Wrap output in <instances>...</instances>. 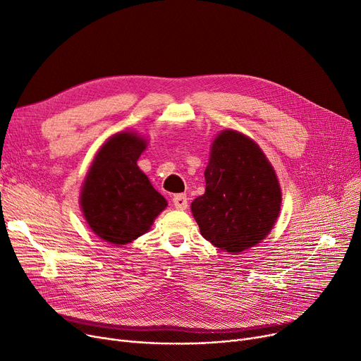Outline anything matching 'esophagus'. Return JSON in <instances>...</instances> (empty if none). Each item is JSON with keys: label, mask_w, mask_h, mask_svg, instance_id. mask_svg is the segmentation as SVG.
Masks as SVG:
<instances>
[{"label": "esophagus", "mask_w": 361, "mask_h": 361, "mask_svg": "<svg viewBox=\"0 0 361 361\" xmlns=\"http://www.w3.org/2000/svg\"><path fill=\"white\" fill-rule=\"evenodd\" d=\"M173 204L176 206V209L184 211V209H187V206H188V199H187L185 195H176L173 197Z\"/></svg>", "instance_id": "34e87169"}]
</instances>
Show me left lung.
Wrapping results in <instances>:
<instances>
[{"instance_id": "1", "label": "left lung", "mask_w": 361, "mask_h": 361, "mask_svg": "<svg viewBox=\"0 0 361 361\" xmlns=\"http://www.w3.org/2000/svg\"><path fill=\"white\" fill-rule=\"evenodd\" d=\"M204 180V195L192 203L203 238L224 252L240 253L269 234L281 209V188L252 139L222 131L212 145Z\"/></svg>"}]
</instances>
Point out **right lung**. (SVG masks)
<instances>
[{
	"label": "right lung",
	"mask_w": 361,
	"mask_h": 361,
	"mask_svg": "<svg viewBox=\"0 0 361 361\" xmlns=\"http://www.w3.org/2000/svg\"><path fill=\"white\" fill-rule=\"evenodd\" d=\"M146 143L133 133L111 137L94 157L82 188V211L92 231L124 245L145 234L166 207L137 166Z\"/></svg>",
	"instance_id": "add662e5"
}]
</instances>
